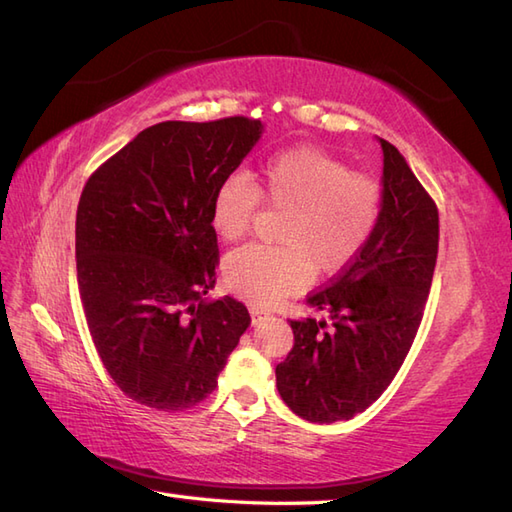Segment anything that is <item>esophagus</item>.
Listing matches in <instances>:
<instances>
[{"label": "esophagus", "instance_id": "34e87169", "mask_svg": "<svg viewBox=\"0 0 512 512\" xmlns=\"http://www.w3.org/2000/svg\"><path fill=\"white\" fill-rule=\"evenodd\" d=\"M249 315H252V324L263 322L265 317H267V313H265V311H260V309H256V306H252V309H249Z\"/></svg>", "mask_w": 512, "mask_h": 512}]
</instances>
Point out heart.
I'll return each instance as SVG.
<instances>
[{"label":"heart","mask_w":512,"mask_h":512,"mask_svg":"<svg viewBox=\"0 0 512 512\" xmlns=\"http://www.w3.org/2000/svg\"><path fill=\"white\" fill-rule=\"evenodd\" d=\"M260 201L285 212L278 230L282 247L247 245L223 263L227 287L258 306L300 291L311 274L346 269L370 241L383 203L372 177L309 146L271 157L254 181L227 175L212 195L214 232L223 241H238L252 227Z\"/></svg>","instance_id":"1"}]
</instances>
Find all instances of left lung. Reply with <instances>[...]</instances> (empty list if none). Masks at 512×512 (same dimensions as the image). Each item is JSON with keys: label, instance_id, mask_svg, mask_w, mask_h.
<instances>
[{"label": "left lung", "instance_id": "8db88e82", "mask_svg": "<svg viewBox=\"0 0 512 512\" xmlns=\"http://www.w3.org/2000/svg\"><path fill=\"white\" fill-rule=\"evenodd\" d=\"M383 151L381 217L359 256L306 304L322 320H291L293 348L276 366L291 410L335 423L379 399L412 348L438 256V210L396 146Z\"/></svg>", "mask_w": 512, "mask_h": 512}]
</instances>
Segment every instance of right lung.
<instances>
[{
	"mask_svg": "<svg viewBox=\"0 0 512 512\" xmlns=\"http://www.w3.org/2000/svg\"><path fill=\"white\" fill-rule=\"evenodd\" d=\"M263 131L243 116L153 124L83 188L76 278L89 333L118 388L153 410L206 399L252 322L230 295H203L219 263L212 195Z\"/></svg>",
	"mask_w": 512,
	"mask_h": 512,
	"instance_id": "obj_1",
	"label": "right lung"
}]
</instances>
